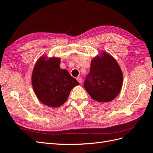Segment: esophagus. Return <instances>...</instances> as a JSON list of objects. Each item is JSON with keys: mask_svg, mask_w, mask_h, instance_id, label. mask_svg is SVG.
I'll return each instance as SVG.
<instances>
[{"mask_svg": "<svg viewBox=\"0 0 153 153\" xmlns=\"http://www.w3.org/2000/svg\"><path fill=\"white\" fill-rule=\"evenodd\" d=\"M76 79H77L78 82L80 83V84H81V83L82 82V80H82V78L81 77H78V78H76Z\"/></svg>", "mask_w": 153, "mask_h": 153, "instance_id": "34e87169", "label": "esophagus"}]
</instances>
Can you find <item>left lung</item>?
Returning a JSON list of instances; mask_svg holds the SVG:
<instances>
[{"instance_id": "1", "label": "left lung", "mask_w": 153, "mask_h": 153, "mask_svg": "<svg viewBox=\"0 0 153 153\" xmlns=\"http://www.w3.org/2000/svg\"><path fill=\"white\" fill-rule=\"evenodd\" d=\"M123 82V72L116 60L102 52L92 59L84 87L91 98L100 103L109 102L119 94Z\"/></svg>"}]
</instances>
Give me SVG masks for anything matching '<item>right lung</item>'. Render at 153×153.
<instances>
[{
	"label": "right lung",
	"mask_w": 153,
	"mask_h": 153,
	"mask_svg": "<svg viewBox=\"0 0 153 153\" xmlns=\"http://www.w3.org/2000/svg\"><path fill=\"white\" fill-rule=\"evenodd\" d=\"M61 59L41 56L32 73L34 93L41 103L50 107H59L66 102L69 92L79 84L66 69L60 68Z\"/></svg>",
	"instance_id": "add662e5"
}]
</instances>
